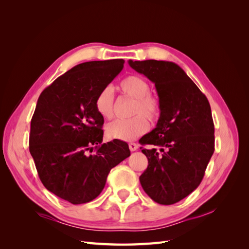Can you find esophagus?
I'll list each match as a JSON object with an SVG mask.
<instances>
[{
  "label": "esophagus",
  "instance_id": "esophagus-1",
  "mask_svg": "<svg viewBox=\"0 0 249 249\" xmlns=\"http://www.w3.org/2000/svg\"><path fill=\"white\" fill-rule=\"evenodd\" d=\"M129 148H130L131 152H135V150H137V149H138V144H137V143L131 142L130 144H129Z\"/></svg>",
  "mask_w": 249,
  "mask_h": 249
}]
</instances>
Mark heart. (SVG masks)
Masks as SVG:
<instances>
[{
    "label": "heart",
    "instance_id": "1",
    "mask_svg": "<svg viewBox=\"0 0 249 249\" xmlns=\"http://www.w3.org/2000/svg\"><path fill=\"white\" fill-rule=\"evenodd\" d=\"M119 89L125 96L135 100L132 108L131 119H118L107 125V134L112 139L131 141L137 139L148 129L149 122H156L161 113V103L159 99L150 93L149 83L139 76H129L119 84ZM95 110L99 114L109 119L114 113V91L111 86L104 87L97 93L94 101ZM147 118L145 119V117Z\"/></svg>",
    "mask_w": 249,
    "mask_h": 249
}]
</instances>
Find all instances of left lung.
I'll use <instances>...</instances> for the list:
<instances>
[{
  "mask_svg": "<svg viewBox=\"0 0 249 249\" xmlns=\"http://www.w3.org/2000/svg\"><path fill=\"white\" fill-rule=\"evenodd\" d=\"M153 83L161 103L157 126L140 144L148 160L140 176L143 190L160 205H173L199 186L214 153V123L209 101L178 65L168 61H129ZM142 148V147H140Z\"/></svg>",
  "mask_w": 249,
  "mask_h": 249,
  "instance_id": "left-lung-1",
  "label": "left lung"
}]
</instances>
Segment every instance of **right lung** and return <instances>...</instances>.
I'll return each instance as SVG.
<instances>
[{
  "mask_svg": "<svg viewBox=\"0 0 249 249\" xmlns=\"http://www.w3.org/2000/svg\"><path fill=\"white\" fill-rule=\"evenodd\" d=\"M124 59L78 64L43 90L30 130L29 149L43 186L80 205L104 189L110 170L131 152L127 143H103L104 118L94 101L124 69ZM94 148L96 153L89 155Z\"/></svg>",
  "mask_w": 249,
  "mask_h": 249,
  "instance_id": "1",
  "label": "right lung"
}]
</instances>
